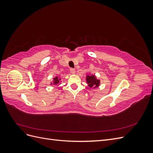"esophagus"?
<instances>
[{
  "label": "esophagus",
  "mask_w": 153,
  "mask_h": 153,
  "mask_svg": "<svg viewBox=\"0 0 153 153\" xmlns=\"http://www.w3.org/2000/svg\"><path fill=\"white\" fill-rule=\"evenodd\" d=\"M70 73H71V74H75V73H76L75 69H73V68H71V69H70Z\"/></svg>",
  "instance_id": "esophagus-1"
}]
</instances>
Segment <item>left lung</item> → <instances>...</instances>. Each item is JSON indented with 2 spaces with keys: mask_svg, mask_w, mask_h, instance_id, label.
I'll return each mask as SVG.
<instances>
[{
  "mask_svg": "<svg viewBox=\"0 0 153 153\" xmlns=\"http://www.w3.org/2000/svg\"><path fill=\"white\" fill-rule=\"evenodd\" d=\"M85 80L88 86L91 88L94 89V88L98 87L100 85V80L98 79L94 75H87Z\"/></svg>",
  "mask_w": 153,
  "mask_h": 153,
  "instance_id": "1",
  "label": "left lung"
}]
</instances>
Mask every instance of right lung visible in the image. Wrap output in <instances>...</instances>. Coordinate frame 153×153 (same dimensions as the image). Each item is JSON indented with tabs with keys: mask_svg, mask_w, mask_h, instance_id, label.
<instances>
[{
	"mask_svg": "<svg viewBox=\"0 0 153 153\" xmlns=\"http://www.w3.org/2000/svg\"><path fill=\"white\" fill-rule=\"evenodd\" d=\"M61 78H59V76H55L53 78V82H51V85H57L58 84H59L60 82H61Z\"/></svg>",
	"mask_w": 153,
	"mask_h": 153,
	"instance_id": "add662e5",
	"label": "right lung"
}]
</instances>
